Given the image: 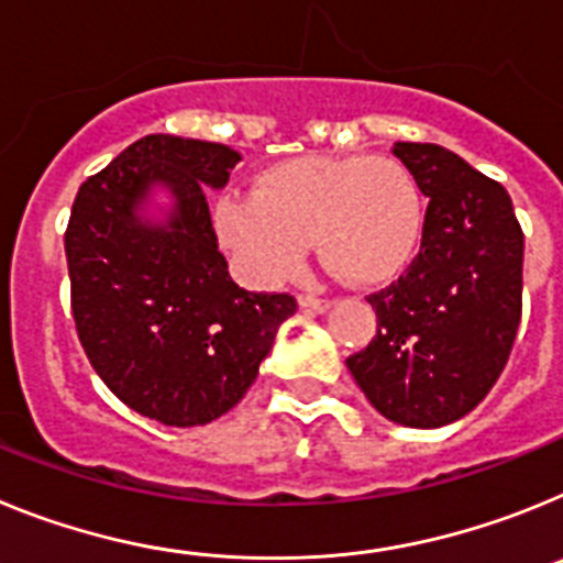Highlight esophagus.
Returning a JSON list of instances; mask_svg holds the SVG:
<instances>
[{
  "instance_id": "obj_1",
  "label": "esophagus",
  "mask_w": 563,
  "mask_h": 563,
  "mask_svg": "<svg viewBox=\"0 0 563 563\" xmlns=\"http://www.w3.org/2000/svg\"><path fill=\"white\" fill-rule=\"evenodd\" d=\"M298 305L312 312H327L332 307V301L330 298H318V296H298Z\"/></svg>"
}]
</instances>
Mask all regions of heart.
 Listing matches in <instances>:
<instances>
[{"label":"heart","mask_w":563,"mask_h":563,"mask_svg":"<svg viewBox=\"0 0 563 563\" xmlns=\"http://www.w3.org/2000/svg\"><path fill=\"white\" fill-rule=\"evenodd\" d=\"M213 228L239 273L276 287L298 273L310 236L324 262L355 285H386L411 265L426 200L395 157L307 154L267 166L253 194H225Z\"/></svg>","instance_id":"obj_1"}]
</instances>
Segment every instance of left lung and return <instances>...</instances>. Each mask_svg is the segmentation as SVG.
<instances>
[{
  "label": "left lung",
  "mask_w": 563,
  "mask_h": 563,
  "mask_svg": "<svg viewBox=\"0 0 563 563\" xmlns=\"http://www.w3.org/2000/svg\"><path fill=\"white\" fill-rule=\"evenodd\" d=\"M429 197L420 253L369 296L377 335L346 361L386 420L440 429L494 389L521 321L525 233L510 194L434 143H395Z\"/></svg>",
  "instance_id": "1"
}]
</instances>
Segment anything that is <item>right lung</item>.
Returning a JSON list of instances; mask_svg holds the SVG:
<instances>
[{"label":"right lung","instance_id":"1","mask_svg":"<svg viewBox=\"0 0 563 563\" xmlns=\"http://www.w3.org/2000/svg\"><path fill=\"white\" fill-rule=\"evenodd\" d=\"M239 161L222 143L146 134L78 188L69 213L64 251L84 352L114 397L163 426L231 411L296 312L287 292L242 290L217 245L206 197Z\"/></svg>","mask_w":563,"mask_h":563}]
</instances>
